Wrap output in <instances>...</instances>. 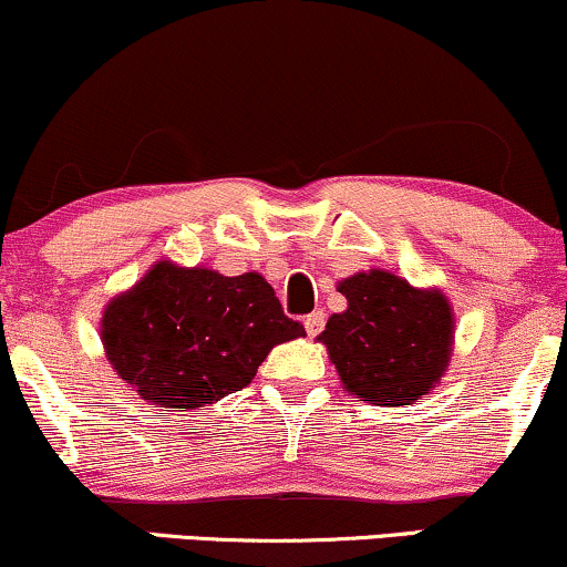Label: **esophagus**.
<instances>
[{"label": "esophagus", "instance_id": "34e87169", "mask_svg": "<svg viewBox=\"0 0 567 567\" xmlns=\"http://www.w3.org/2000/svg\"><path fill=\"white\" fill-rule=\"evenodd\" d=\"M303 327L309 336H319L324 327V311H313V313H309V317H303Z\"/></svg>", "mask_w": 567, "mask_h": 567}]
</instances>
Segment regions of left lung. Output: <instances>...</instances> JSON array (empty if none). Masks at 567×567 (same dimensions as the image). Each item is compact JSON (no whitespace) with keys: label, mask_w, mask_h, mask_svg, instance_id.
<instances>
[{"label":"left lung","mask_w":567,"mask_h":567,"mask_svg":"<svg viewBox=\"0 0 567 567\" xmlns=\"http://www.w3.org/2000/svg\"><path fill=\"white\" fill-rule=\"evenodd\" d=\"M346 311L317 340L359 401L406 406L441 383L454 351V311L439 288H414L385 269L340 279Z\"/></svg>","instance_id":"8db88e82"}]
</instances>
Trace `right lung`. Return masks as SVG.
<instances>
[{"label":"right lung","mask_w":567,"mask_h":567,"mask_svg":"<svg viewBox=\"0 0 567 567\" xmlns=\"http://www.w3.org/2000/svg\"><path fill=\"white\" fill-rule=\"evenodd\" d=\"M258 271L155 261L102 311L100 340L124 383L147 404L193 412L256 378L279 343L303 338Z\"/></svg>","instance_id":"1"}]
</instances>
